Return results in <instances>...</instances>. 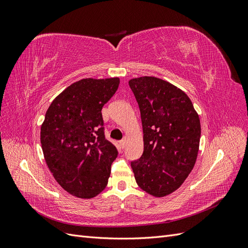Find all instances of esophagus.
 I'll list each match as a JSON object with an SVG mask.
<instances>
[{"instance_id":"esophagus-1","label":"esophagus","mask_w":248,"mask_h":248,"mask_svg":"<svg viewBox=\"0 0 248 248\" xmlns=\"http://www.w3.org/2000/svg\"><path fill=\"white\" fill-rule=\"evenodd\" d=\"M126 144H127V138H124L123 140H120V145H121L122 148H124L126 146Z\"/></svg>"}]
</instances>
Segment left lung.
<instances>
[{
	"label": "left lung",
	"instance_id": "obj_1",
	"mask_svg": "<svg viewBox=\"0 0 248 248\" xmlns=\"http://www.w3.org/2000/svg\"><path fill=\"white\" fill-rule=\"evenodd\" d=\"M128 84L140 110L144 152L131 162L140 188L156 198L177 190L197 161L201 123L189 97L155 77L131 78Z\"/></svg>",
	"mask_w": 248,
	"mask_h": 248
}]
</instances>
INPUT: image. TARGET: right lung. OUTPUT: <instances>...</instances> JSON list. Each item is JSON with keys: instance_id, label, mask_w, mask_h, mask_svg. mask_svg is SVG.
Here are the masks:
<instances>
[{"instance_id": "obj_1", "label": "right lung", "mask_w": 248, "mask_h": 248, "mask_svg": "<svg viewBox=\"0 0 248 248\" xmlns=\"http://www.w3.org/2000/svg\"><path fill=\"white\" fill-rule=\"evenodd\" d=\"M119 78H82L60 93L46 110L40 141L56 181L71 196L92 199L106 188L117 148L104 137L101 109Z\"/></svg>"}]
</instances>
